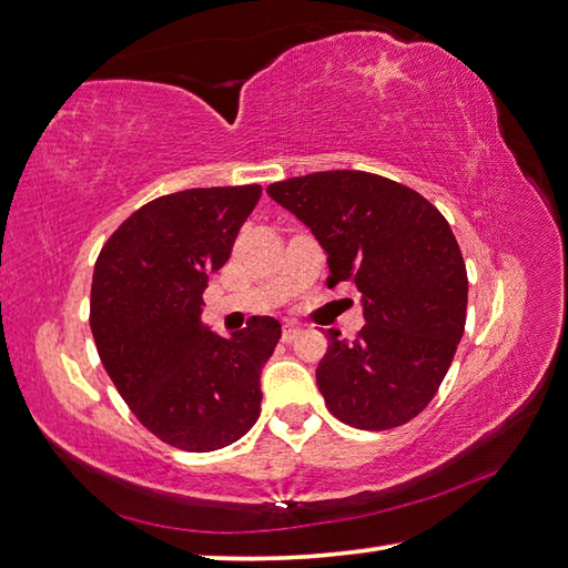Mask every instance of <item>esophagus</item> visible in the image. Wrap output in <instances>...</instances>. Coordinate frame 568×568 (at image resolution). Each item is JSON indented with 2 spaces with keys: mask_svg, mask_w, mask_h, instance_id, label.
Returning a JSON list of instances; mask_svg holds the SVG:
<instances>
[{
  "mask_svg": "<svg viewBox=\"0 0 568 568\" xmlns=\"http://www.w3.org/2000/svg\"><path fill=\"white\" fill-rule=\"evenodd\" d=\"M300 334H302V326L300 324H284L282 342H294Z\"/></svg>",
  "mask_w": 568,
  "mask_h": 568,
  "instance_id": "1",
  "label": "esophagus"
}]
</instances>
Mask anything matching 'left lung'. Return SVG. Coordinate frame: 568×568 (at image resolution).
<instances>
[{"label": "left lung", "instance_id": "8db88e82", "mask_svg": "<svg viewBox=\"0 0 568 568\" xmlns=\"http://www.w3.org/2000/svg\"><path fill=\"white\" fill-rule=\"evenodd\" d=\"M266 194L312 229L329 286L362 292V332L342 339L329 329L316 366L326 409L366 432L412 422L464 336L469 278L449 222L414 189L352 169L284 179Z\"/></svg>", "mask_w": 568, "mask_h": 568}]
</instances>
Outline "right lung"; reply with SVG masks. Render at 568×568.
Instances as JSON below:
<instances>
[{"label": "right lung", "instance_id": "obj_1", "mask_svg": "<svg viewBox=\"0 0 568 568\" xmlns=\"http://www.w3.org/2000/svg\"><path fill=\"white\" fill-rule=\"evenodd\" d=\"M262 186H209L159 196L99 252L89 326L109 379L159 439L214 452L262 412V366L282 339L274 316L219 336L202 322L209 276L226 264Z\"/></svg>", "mask_w": 568, "mask_h": 568}]
</instances>
